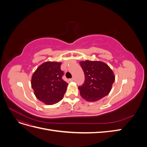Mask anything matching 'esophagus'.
I'll use <instances>...</instances> for the list:
<instances>
[{
  "mask_svg": "<svg viewBox=\"0 0 147 147\" xmlns=\"http://www.w3.org/2000/svg\"><path fill=\"white\" fill-rule=\"evenodd\" d=\"M74 78H70L69 79V81H70V82H73V81H74Z\"/></svg>",
  "mask_w": 147,
  "mask_h": 147,
  "instance_id": "1",
  "label": "esophagus"
}]
</instances>
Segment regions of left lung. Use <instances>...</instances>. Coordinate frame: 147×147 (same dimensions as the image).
<instances>
[{"label":"left lung","instance_id":"left-lung-1","mask_svg":"<svg viewBox=\"0 0 147 147\" xmlns=\"http://www.w3.org/2000/svg\"><path fill=\"white\" fill-rule=\"evenodd\" d=\"M85 76L83 84L78 87L82 98L96 102L108 95L115 81V75L104 62L89 61L80 62Z\"/></svg>","mask_w":147,"mask_h":147}]
</instances>
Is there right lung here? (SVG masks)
<instances>
[{"label": "right lung", "instance_id": "add662e5", "mask_svg": "<svg viewBox=\"0 0 147 147\" xmlns=\"http://www.w3.org/2000/svg\"><path fill=\"white\" fill-rule=\"evenodd\" d=\"M61 63L47 61L39 65L32 74L31 86L37 98L47 105L63 99L68 83L63 80Z\"/></svg>", "mask_w": 147, "mask_h": 147}]
</instances>
